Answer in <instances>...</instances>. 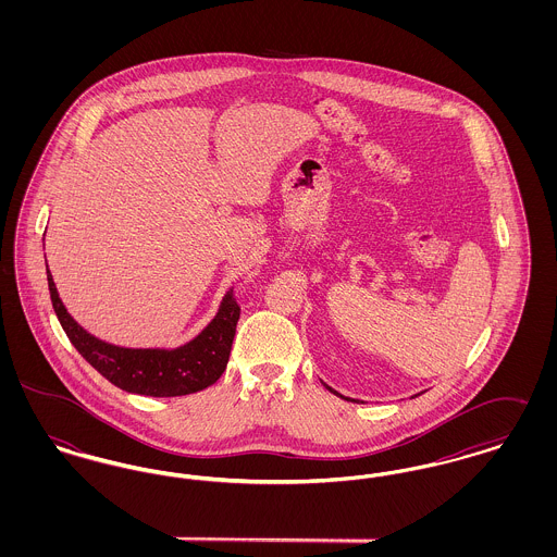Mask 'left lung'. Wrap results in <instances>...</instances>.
<instances>
[{
    "label": "left lung",
    "mask_w": 557,
    "mask_h": 557,
    "mask_svg": "<svg viewBox=\"0 0 557 557\" xmlns=\"http://www.w3.org/2000/svg\"><path fill=\"white\" fill-rule=\"evenodd\" d=\"M327 388H330V386H327ZM330 391H332V393H334V395H338V393H336V391H334V388H330ZM338 397H343V395H338ZM416 397H418V395H416ZM346 400H348V398H346Z\"/></svg>",
    "instance_id": "obj_1"
}]
</instances>
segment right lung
<instances>
[{
	"mask_svg": "<svg viewBox=\"0 0 557 557\" xmlns=\"http://www.w3.org/2000/svg\"><path fill=\"white\" fill-rule=\"evenodd\" d=\"M46 273L55 318L69 341L94 370L121 391L144 397H182L209 388L227 368L239 319L232 290L225 292L214 318L191 341L173 348H133L112 345L89 334L64 307L48 261Z\"/></svg>",
	"mask_w": 557,
	"mask_h": 557,
	"instance_id": "1",
	"label": "right lung"
}]
</instances>
